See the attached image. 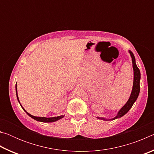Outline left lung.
Segmentation results:
<instances>
[{"mask_svg": "<svg viewBox=\"0 0 154 154\" xmlns=\"http://www.w3.org/2000/svg\"><path fill=\"white\" fill-rule=\"evenodd\" d=\"M130 56L132 57V66H133V70H134V82H133V88H132V93L131 95L130 96V98L128 100V102L126 103L123 107H122L119 111L118 112V115L116 118L111 119L112 120L113 119H116L117 118H121L122 116H123L124 115L126 114L130 108L132 107V105H133L134 103L136 101L137 98H138V96L140 92V72L139 69V68L137 67L136 62H135V58L133 53L131 51H129ZM98 119H105L102 118H98Z\"/></svg>", "mask_w": 154, "mask_h": 154, "instance_id": "obj_1", "label": "left lung"}]
</instances>
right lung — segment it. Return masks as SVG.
I'll list each match as a JSON object with an SVG mask.
<instances>
[{
  "mask_svg": "<svg viewBox=\"0 0 154 154\" xmlns=\"http://www.w3.org/2000/svg\"><path fill=\"white\" fill-rule=\"evenodd\" d=\"M15 88H16V95H17V98L18 101H19V98H18V96H17V85L16 86H15ZM20 103V101H19ZM22 106V105H21ZM22 109H24V110L25 111L26 113L28 116H29L30 117H31V118H33L34 119H35V120L36 121H39V122H56L57 120H58V119L62 118L64 117V116H58V117H55V118H44V117H35V116H32V115H30V113H28L27 111H26L25 109L22 107Z\"/></svg>",
  "mask_w": 154,
  "mask_h": 154,
  "instance_id": "add662e5",
  "label": "right lung"
}]
</instances>
